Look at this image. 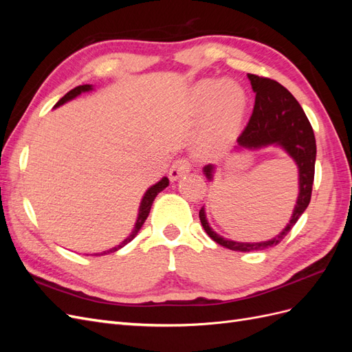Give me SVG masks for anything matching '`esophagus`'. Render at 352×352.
I'll return each mask as SVG.
<instances>
[{
  "mask_svg": "<svg viewBox=\"0 0 352 352\" xmlns=\"http://www.w3.org/2000/svg\"><path fill=\"white\" fill-rule=\"evenodd\" d=\"M190 170V163L188 162L186 158H177L176 162L172 164L168 170V177L172 182L177 180L179 177H182L185 173H188Z\"/></svg>",
  "mask_w": 352,
  "mask_h": 352,
  "instance_id": "esophagus-1",
  "label": "esophagus"
}]
</instances>
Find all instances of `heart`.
Instances as JSON below:
<instances>
[{"label":"heart","instance_id":"1","mask_svg":"<svg viewBox=\"0 0 352 352\" xmlns=\"http://www.w3.org/2000/svg\"><path fill=\"white\" fill-rule=\"evenodd\" d=\"M189 98L195 107L207 105V133L201 150L230 141L247 110V92L241 85L232 79H202L190 88Z\"/></svg>","mask_w":352,"mask_h":352}]
</instances>
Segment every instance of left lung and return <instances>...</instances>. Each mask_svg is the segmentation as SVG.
I'll list each match as a JSON object with an SVG mask.
<instances>
[{"instance_id":"1","label":"left lung","mask_w":352,"mask_h":352,"mask_svg":"<svg viewBox=\"0 0 352 352\" xmlns=\"http://www.w3.org/2000/svg\"><path fill=\"white\" fill-rule=\"evenodd\" d=\"M248 79L255 92V105L247 127L238 138L235 150H260V148L270 145L282 148L298 167L300 192H298L296 204L286 228L273 239L261 242H236L220 236L210 228L204 207L199 210L201 225L207 235L221 247L241 252L261 251L274 247L291 232L298 219L310 204L316 166V138L300 102L276 80L255 76V74H248ZM202 172L208 180H212L216 166L207 164L202 168Z\"/></svg>"}]
</instances>
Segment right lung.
<instances>
[{
  "mask_svg": "<svg viewBox=\"0 0 352 352\" xmlns=\"http://www.w3.org/2000/svg\"><path fill=\"white\" fill-rule=\"evenodd\" d=\"M92 89H94L92 85H80V87H76L74 89L69 91V92L65 95V97H63V98L56 104V107H60V105L66 104L67 101H72V100H74L76 97H79L80 94L89 92V91H92ZM167 186H168V179L164 176L162 180H158V182H157L155 185H153L151 188H148L146 192L144 194V197H142V199H141L140 211H138V217H136L135 228H133V230L131 232V235L127 236L124 241H122V243L117 245V247H114V248H111V250H107V251H102V252H95V254H92V255H104V254L116 252L117 250L123 248L126 243H129V242L138 235V232H140V229L142 228V225L145 223L148 214H150V210H151V206H153V202H154L155 197H157L160 192H162L163 189H166Z\"/></svg>",
  "mask_w": 352,
  "mask_h": 352,
  "instance_id": "1",
  "label": "right lung"
}]
</instances>
